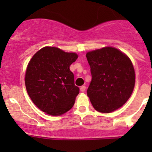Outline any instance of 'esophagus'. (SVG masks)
<instances>
[{"label":"esophagus","instance_id":"1","mask_svg":"<svg viewBox=\"0 0 152 152\" xmlns=\"http://www.w3.org/2000/svg\"><path fill=\"white\" fill-rule=\"evenodd\" d=\"M85 90H86V87H85V86H82V87H80V90L82 92H85Z\"/></svg>","mask_w":152,"mask_h":152}]
</instances>
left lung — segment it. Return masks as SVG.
<instances>
[{"label":"left lung","mask_w":152,"mask_h":152,"mask_svg":"<svg viewBox=\"0 0 152 152\" xmlns=\"http://www.w3.org/2000/svg\"><path fill=\"white\" fill-rule=\"evenodd\" d=\"M86 56L92 76L87 93L92 105L104 113L120 108L134 87L135 73L131 60L112 47L88 52Z\"/></svg>","instance_id":"1"}]
</instances>
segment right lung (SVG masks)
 Segmentation results:
<instances>
[{"mask_svg": "<svg viewBox=\"0 0 152 152\" xmlns=\"http://www.w3.org/2000/svg\"><path fill=\"white\" fill-rule=\"evenodd\" d=\"M75 53L55 47H44L29 62L25 84L29 97L39 110L51 115L70 110L79 93L70 66L77 59Z\"/></svg>", "mask_w": 152, "mask_h": 152, "instance_id": "right-lung-1", "label": "right lung"}]
</instances>
